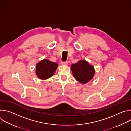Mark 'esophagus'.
Listing matches in <instances>:
<instances>
[{
    "label": "esophagus",
    "instance_id": "esophagus-1",
    "mask_svg": "<svg viewBox=\"0 0 131 131\" xmlns=\"http://www.w3.org/2000/svg\"><path fill=\"white\" fill-rule=\"evenodd\" d=\"M61 64H62V65H67L68 64V62L66 61V62H62Z\"/></svg>",
    "mask_w": 131,
    "mask_h": 131
}]
</instances>
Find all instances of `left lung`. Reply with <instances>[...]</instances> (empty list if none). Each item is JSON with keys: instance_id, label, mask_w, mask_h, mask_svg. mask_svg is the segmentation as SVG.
Masks as SVG:
<instances>
[{"instance_id": "left-lung-1", "label": "left lung", "mask_w": 131, "mask_h": 131, "mask_svg": "<svg viewBox=\"0 0 131 131\" xmlns=\"http://www.w3.org/2000/svg\"><path fill=\"white\" fill-rule=\"evenodd\" d=\"M71 69L73 77L82 84L90 81L95 73L94 67L84 60L73 64L71 66Z\"/></svg>"}]
</instances>
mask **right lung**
<instances>
[{"instance_id": "obj_1", "label": "right lung", "mask_w": 131, "mask_h": 131, "mask_svg": "<svg viewBox=\"0 0 131 131\" xmlns=\"http://www.w3.org/2000/svg\"><path fill=\"white\" fill-rule=\"evenodd\" d=\"M58 64L48 60H43L36 65V73L41 79H47L52 77L57 69Z\"/></svg>"}]
</instances>
